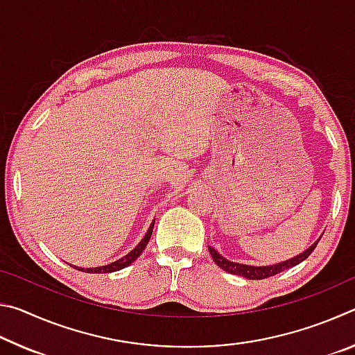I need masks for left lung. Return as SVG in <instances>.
Instances as JSON below:
<instances>
[{"label": "left lung", "instance_id": "8db88e82", "mask_svg": "<svg viewBox=\"0 0 355 355\" xmlns=\"http://www.w3.org/2000/svg\"><path fill=\"white\" fill-rule=\"evenodd\" d=\"M320 239L321 238H318L313 244L309 245V249L300 252L299 255L293 257V258H288V260L275 263V264H266V266H254V264H243V263L230 261V260H227L225 257H222L218 250L213 249L211 245H208V250H209V254H211L214 263L218 264L219 268L224 269L225 272L241 275V277H245L249 280H261V279L272 277V275L285 271V269H290L293 266H296V264H299L300 261H304L305 258H307L311 254V252L315 250L316 244L320 243Z\"/></svg>", "mask_w": 355, "mask_h": 355}]
</instances>
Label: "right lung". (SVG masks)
I'll use <instances>...</instances> for the list:
<instances>
[{
  "instance_id": "add662e5",
  "label": "right lung",
  "mask_w": 355,
  "mask_h": 355,
  "mask_svg": "<svg viewBox=\"0 0 355 355\" xmlns=\"http://www.w3.org/2000/svg\"><path fill=\"white\" fill-rule=\"evenodd\" d=\"M153 227H155V219H153L152 224H150L148 230H147V233H146V236H144V238L141 239V243L137 244L133 250H130L128 254L125 255V257L119 258V260L112 261V263H110V264H106V266H100V268H86V269L80 268V271L89 272V274H107V272L120 271V269L130 266V264L133 263V261L136 260V258L142 254V250L147 248V243L150 241V236H152V233H153Z\"/></svg>"
}]
</instances>
